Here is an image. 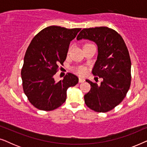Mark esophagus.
I'll return each mask as SVG.
<instances>
[{"mask_svg": "<svg viewBox=\"0 0 147 147\" xmlns=\"http://www.w3.org/2000/svg\"><path fill=\"white\" fill-rule=\"evenodd\" d=\"M85 82V79H84V78H79V82H80V83H82V82Z\"/></svg>", "mask_w": 147, "mask_h": 147, "instance_id": "1", "label": "esophagus"}]
</instances>
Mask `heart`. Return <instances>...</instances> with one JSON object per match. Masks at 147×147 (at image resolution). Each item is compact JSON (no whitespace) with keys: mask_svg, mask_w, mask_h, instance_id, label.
I'll use <instances>...</instances> for the list:
<instances>
[{"mask_svg":"<svg viewBox=\"0 0 147 147\" xmlns=\"http://www.w3.org/2000/svg\"><path fill=\"white\" fill-rule=\"evenodd\" d=\"M76 71L80 75H82L86 72V68L84 66H79V67L76 68Z\"/></svg>","mask_w":147,"mask_h":147,"instance_id":"obj_1","label":"heart"}]
</instances>
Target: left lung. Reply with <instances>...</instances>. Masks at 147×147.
I'll use <instances>...</instances> for the list:
<instances>
[{
	"label": "left lung",
	"instance_id": "obj_1",
	"mask_svg": "<svg viewBox=\"0 0 147 147\" xmlns=\"http://www.w3.org/2000/svg\"><path fill=\"white\" fill-rule=\"evenodd\" d=\"M88 39L98 46V57L92 69L102 78L100 85L86 80L91 90L84 95L86 106L97 112H106L118 106L127 94L131 81V61L123 39L106 27L84 29L77 40Z\"/></svg>",
	"mask_w": 147,
	"mask_h": 147
}]
</instances>
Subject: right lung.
Instances as JSON below:
<instances>
[{
  "label": "right lung",
  "mask_w": 147,
  "mask_h": 147,
  "mask_svg": "<svg viewBox=\"0 0 147 147\" xmlns=\"http://www.w3.org/2000/svg\"><path fill=\"white\" fill-rule=\"evenodd\" d=\"M81 29L50 26L35 36L28 47L21 70L24 93L37 109L51 111L65 102L67 90L78 83L68 73L56 82L53 76L67 57L69 46Z\"/></svg>",
  "instance_id": "1"
}]
</instances>
